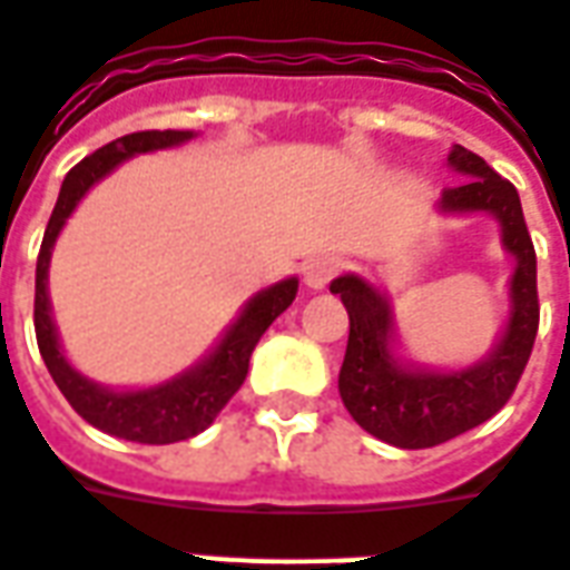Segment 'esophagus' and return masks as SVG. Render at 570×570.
Wrapping results in <instances>:
<instances>
[{"instance_id":"obj_1","label":"esophagus","mask_w":570,"mask_h":570,"mask_svg":"<svg viewBox=\"0 0 570 570\" xmlns=\"http://www.w3.org/2000/svg\"><path fill=\"white\" fill-rule=\"evenodd\" d=\"M338 272H341V259H335V256H314V259H307L305 268H302V274H305V284L311 286V289H323V286H328V281H332Z\"/></svg>"}]
</instances>
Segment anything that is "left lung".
<instances>
[{"label": "left lung", "instance_id": "1", "mask_svg": "<svg viewBox=\"0 0 570 570\" xmlns=\"http://www.w3.org/2000/svg\"><path fill=\"white\" fill-rule=\"evenodd\" d=\"M450 166L468 180L444 189L441 208L495 214L501 223V242L517 256V272L510 281L513 311L508 332L487 362L453 374L404 371L390 356L392 317L386 298L353 274L328 286L341 296L350 317L347 353L338 377L344 407L365 432L404 450L444 444L499 414L532 356L541 320L538 259L532 235L522 220L520 193L468 147L456 145L450 150Z\"/></svg>", "mask_w": 570, "mask_h": 570}]
</instances>
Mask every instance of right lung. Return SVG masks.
Instances as JSON below:
<instances>
[{"mask_svg": "<svg viewBox=\"0 0 570 570\" xmlns=\"http://www.w3.org/2000/svg\"><path fill=\"white\" fill-rule=\"evenodd\" d=\"M189 135L193 132H178V129H163V132L159 129H145V132L124 135L111 145L99 147L96 154L83 156L81 163L71 168L66 180H62L60 199L53 205L48 229H45V238H41V250H38L36 314L32 317H36V341L38 350H41V360L48 365L53 383L66 395V402L87 423L102 429L108 435L135 441V444H175V441H187V438L205 432L214 423V416L229 404L232 395L242 390L256 341L263 338L265 328L293 305L298 289L296 277H289L284 284H274L272 289L259 293L250 305L244 307V314L235 320V326L226 332L220 347L214 350L199 368L187 371L171 383H163V386H154V390H102V386L81 377L66 362V356L60 353V344H57V332H53L48 305L50 250H53V242L60 235L62 223L69 220V214L83 199V193L96 180L105 178L117 163H124L135 154L180 145V141H187Z\"/></svg>", "mask_w": 570, "mask_h": 570, "instance_id": "add662e5", "label": "right lung"}]
</instances>
